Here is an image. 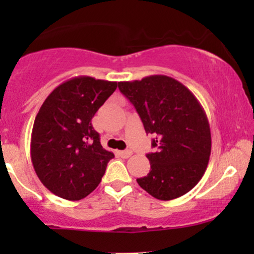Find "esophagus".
Returning a JSON list of instances; mask_svg holds the SVG:
<instances>
[{
	"instance_id": "obj_1",
	"label": "esophagus",
	"mask_w": 254,
	"mask_h": 254,
	"mask_svg": "<svg viewBox=\"0 0 254 254\" xmlns=\"http://www.w3.org/2000/svg\"><path fill=\"white\" fill-rule=\"evenodd\" d=\"M132 155V151L131 150H122L119 151V156L123 157V159H127V157H130Z\"/></svg>"
}]
</instances>
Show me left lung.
Returning a JSON list of instances; mask_svg holds the SVG:
<instances>
[{"label": "left lung", "instance_id": "1", "mask_svg": "<svg viewBox=\"0 0 254 254\" xmlns=\"http://www.w3.org/2000/svg\"><path fill=\"white\" fill-rule=\"evenodd\" d=\"M135 106L147 133L156 137L147 154L150 171L138 185L150 196L171 200L188 193L202 179L211 153L210 125L190 89L176 78L151 75L118 82Z\"/></svg>", "mask_w": 254, "mask_h": 254}]
</instances>
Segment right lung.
Here are the masks:
<instances>
[{
	"label": "right lung",
	"instance_id": "add662e5",
	"mask_svg": "<svg viewBox=\"0 0 254 254\" xmlns=\"http://www.w3.org/2000/svg\"><path fill=\"white\" fill-rule=\"evenodd\" d=\"M117 82L72 77L45 99L31 136V160L43 185L56 196L80 200L97 189L115 154L104 149L92 118Z\"/></svg>",
	"mask_w": 254,
	"mask_h": 254
}]
</instances>
